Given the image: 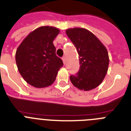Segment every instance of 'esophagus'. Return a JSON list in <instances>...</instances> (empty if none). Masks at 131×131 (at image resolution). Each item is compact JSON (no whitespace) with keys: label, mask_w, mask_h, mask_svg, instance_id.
I'll use <instances>...</instances> for the list:
<instances>
[{"label":"esophagus","mask_w":131,"mask_h":131,"mask_svg":"<svg viewBox=\"0 0 131 131\" xmlns=\"http://www.w3.org/2000/svg\"><path fill=\"white\" fill-rule=\"evenodd\" d=\"M62 60H63L64 64H65L66 62H67V58H66V56H64L63 57H62Z\"/></svg>","instance_id":"esophagus-1"}]
</instances>
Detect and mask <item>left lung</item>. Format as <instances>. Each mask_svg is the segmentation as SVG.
I'll list each match as a JSON object with an SVG mask.
<instances>
[{"label": "left lung", "mask_w": 131, "mask_h": 131, "mask_svg": "<svg viewBox=\"0 0 131 131\" xmlns=\"http://www.w3.org/2000/svg\"><path fill=\"white\" fill-rule=\"evenodd\" d=\"M66 34L76 47L80 69L71 75L73 85L80 90L90 91L100 85L106 76L109 65L107 49L93 33L80 27L70 28Z\"/></svg>", "instance_id": "left-lung-1"}]
</instances>
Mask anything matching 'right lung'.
<instances>
[{"label":"right lung","mask_w":131,"mask_h":131,"mask_svg":"<svg viewBox=\"0 0 131 131\" xmlns=\"http://www.w3.org/2000/svg\"><path fill=\"white\" fill-rule=\"evenodd\" d=\"M59 29L41 26L23 40L17 49L15 60L24 80L36 88H46L54 82L59 69L63 66L56 54L53 44Z\"/></svg>","instance_id":"1"}]
</instances>
